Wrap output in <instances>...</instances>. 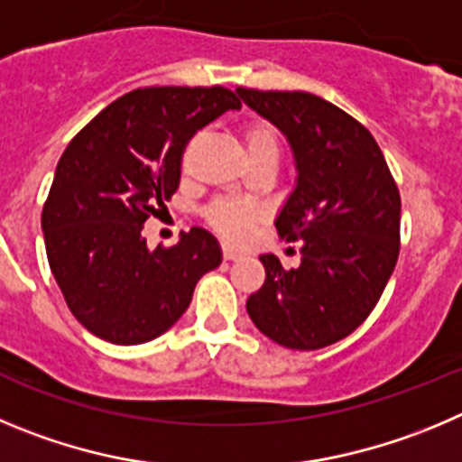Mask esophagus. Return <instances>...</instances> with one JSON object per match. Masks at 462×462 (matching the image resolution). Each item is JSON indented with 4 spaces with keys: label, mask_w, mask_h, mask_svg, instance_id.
I'll list each match as a JSON object with an SVG mask.
<instances>
[{
    "label": "esophagus",
    "mask_w": 462,
    "mask_h": 462,
    "mask_svg": "<svg viewBox=\"0 0 462 462\" xmlns=\"http://www.w3.org/2000/svg\"><path fill=\"white\" fill-rule=\"evenodd\" d=\"M223 257H226L227 262H232V260H236V257H239V253H236L232 246H223Z\"/></svg>",
    "instance_id": "1"
}]
</instances>
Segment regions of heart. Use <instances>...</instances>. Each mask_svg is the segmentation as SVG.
Instances as JSON below:
<instances>
[{
    "mask_svg": "<svg viewBox=\"0 0 462 462\" xmlns=\"http://www.w3.org/2000/svg\"><path fill=\"white\" fill-rule=\"evenodd\" d=\"M246 147L248 156H260V153H278L276 133L267 124H251L246 128ZM260 218V207L251 202L221 200L209 209V223L214 230L221 232L226 239L241 241L246 239L251 227Z\"/></svg>",
    "mask_w": 462,
    "mask_h": 462,
    "instance_id": "obj_1",
    "label": "heart"
}]
</instances>
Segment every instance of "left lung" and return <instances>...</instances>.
Masks as SVG:
<instances>
[{
  "label": "left lung",
  "instance_id": "1",
  "mask_svg": "<svg viewBox=\"0 0 462 462\" xmlns=\"http://www.w3.org/2000/svg\"><path fill=\"white\" fill-rule=\"evenodd\" d=\"M236 94L285 135L297 184L276 216L278 235L301 241V264L260 255L264 285L246 310L290 350H319L350 336L380 301L398 260L401 195L368 128L306 91Z\"/></svg>",
  "mask_w": 462,
  "mask_h": 462
}]
</instances>
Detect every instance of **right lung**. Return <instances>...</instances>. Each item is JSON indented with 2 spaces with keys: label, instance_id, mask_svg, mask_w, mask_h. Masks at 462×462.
Returning <instances> with one entry per match:
<instances>
[{
  "label": "right lung",
  "instance_id": "add662e5",
  "mask_svg": "<svg viewBox=\"0 0 462 462\" xmlns=\"http://www.w3.org/2000/svg\"><path fill=\"white\" fill-rule=\"evenodd\" d=\"M226 87H147L98 112L61 153L41 216L50 269L78 322L115 345L159 338L221 264L211 232L152 248L143 226L180 186L195 133L239 110Z\"/></svg>",
  "mask_w": 462,
  "mask_h": 462
}]
</instances>
